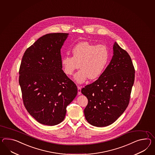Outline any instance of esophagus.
I'll list each match as a JSON object with an SVG mask.
<instances>
[{"instance_id":"34e87169","label":"esophagus","mask_w":155,"mask_h":155,"mask_svg":"<svg viewBox=\"0 0 155 155\" xmlns=\"http://www.w3.org/2000/svg\"><path fill=\"white\" fill-rule=\"evenodd\" d=\"M81 94V87L80 86H78V94Z\"/></svg>"}]
</instances>
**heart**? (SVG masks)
Instances as JSON below:
<instances>
[{
  "instance_id": "1",
  "label": "heart",
  "mask_w": 155,
  "mask_h": 155,
  "mask_svg": "<svg viewBox=\"0 0 155 155\" xmlns=\"http://www.w3.org/2000/svg\"><path fill=\"white\" fill-rule=\"evenodd\" d=\"M73 57L65 55L61 58L63 70L67 76L81 69L74 76L77 83H83L88 78L95 80L101 76L109 61L108 48L105 45H96L88 41L81 42L72 49Z\"/></svg>"
}]
</instances>
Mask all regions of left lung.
Returning a JSON list of instances; mask_svg holds the SVG:
<instances>
[{
	"label": "left lung",
	"mask_w": 155,
	"mask_h": 155,
	"mask_svg": "<svg viewBox=\"0 0 155 155\" xmlns=\"http://www.w3.org/2000/svg\"><path fill=\"white\" fill-rule=\"evenodd\" d=\"M114 55L102 75L81 90L87 97L84 110L87 121L95 127L113 124L128 106L135 69L128 53L115 42Z\"/></svg>",
	"instance_id": "left-lung-1"
}]
</instances>
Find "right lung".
<instances>
[{
	"instance_id": "1",
	"label": "right lung",
	"mask_w": 155,
	"mask_h": 155,
	"mask_svg": "<svg viewBox=\"0 0 155 155\" xmlns=\"http://www.w3.org/2000/svg\"><path fill=\"white\" fill-rule=\"evenodd\" d=\"M67 33L42 36L27 49L19 71L23 102L42 124L55 125L64 120L67 106L78 89L62 70L61 49Z\"/></svg>"
}]
</instances>
